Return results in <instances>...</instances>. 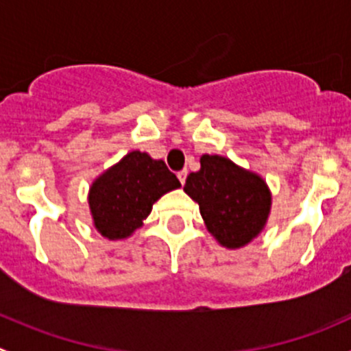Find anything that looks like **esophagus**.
<instances>
[{"label":"esophagus","mask_w":351,"mask_h":351,"mask_svg":"<svg viewBox=\"0 0 351 351\" xmlns=\"http://www.w3.org/2000/svg\"><path fill=\"white\" fill-rule=\"evenodd\" d=\"M186 175H189V171H186V169H182V171H178V180H180V183H182V185H185Z\"/></svg>","instance_id":"esophagus-1"}]
</instances>
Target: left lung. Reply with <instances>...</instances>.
<instances>
[{"mask_svg": "<svg viewBox=\"0 0 351 351\" xmlns=\"http://www.w3.org/2000/svg\"><path fill=\"white\" fill-rule=\"evenodd\" d=\"M183 190L197 202L208 232L222 246L241 247L267 224L271 195L265 180L224 156H202L200 169L186 176Z\"/></svg>", "mask_w": 351, "mask_h": 351, "instance_id": "8db88e82", "label": "left lung"}]
</instances>
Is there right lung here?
Instances as JSON below:
<instances>
[{
	"mask_svg": "<svg viewBox=\"0 0 351 351\" xmlns=\"http://www.w3.org/2000/svg\"><path fill=\"white\" fill-rule=\"evenodd\" d=\"M180 186L165 161L132 151L91 185L88 202L95 228L112 241L129 238L151 214L154 202Z\"/></svg>",
	"mask_w": 351,
	"mask_h": 351,
	"instance_id": "right-lung-1",
	"label": "right lung"
}]
</instances>
